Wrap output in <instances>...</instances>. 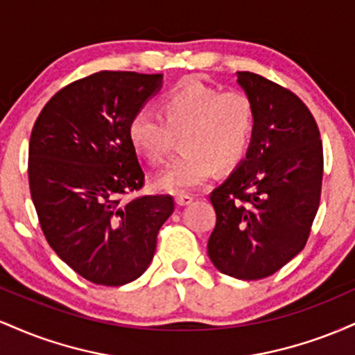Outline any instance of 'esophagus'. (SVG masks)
<instances>
[{
    "mask_svg": "<svg viewBox=\"0 0 355 355\" xmlns=\"http://www.w3.org/2000/svg\"><path fill=\"white\" fill-rule=\"evenodd\" d=\"M175 202H177L178 207H185V205H189V203L193 202V197L189 193H178L177 197H175Z\"/></svg>",
    "mask_w": 355,
    "mask_h": 355,
    "instance_id": "1",
    "label": "esophagus"
}]
</instances>
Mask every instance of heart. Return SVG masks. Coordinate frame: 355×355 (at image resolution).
<instances>
[{"mask_svg": "<svg viewBox=\"0 0 355 355\" xmlns=\"http://www.w3.org/2000/svg\"><path fill=\"white\" fill-rule=\"evenodd\" d=\"M160 116L141 108L128 121V140L138 155L158 165L180 135L183 152L157 177L172 193L197 189L217 172H229L245 158L255 132V105L242 89H225L185 78L160 100Z\"/></svg>", "mask_w": 355, "mask_h": 355, "instance_id": "b5f03b06", "label": "heart"}]
</instances>
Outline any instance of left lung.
I'll return each mask as SVG.
<instances>
[{"mask_svg": "<svg viewBox=\"0 0 355 355\" xmlns=\"http://www.w3.org/2000/svg\"><path fill=\"white\" fill-rule=\"evenodd\" d=\"M239 83L255 105V132L245 160L210 193L217 222L207 250L222 274L259 280L307 243L324 152L315 118L295 93L252 71H239Z\"/></svg>", "mask_w": 355, "mask_h": 355, "instance_id": "left-lung-1", "label": "left lung"}]
</instances>
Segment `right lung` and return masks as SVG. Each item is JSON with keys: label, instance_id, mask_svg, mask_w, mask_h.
Wrapping results in <instances>:
<instances>
[{"label": "right lung", "instance_id": "right-lung-1", "mask_svg": "<svg viewBox=\"0 0 355 355\" xmlns=\"http://www.w3.org/2000/svg\"><path fill=\"white\" fill-rule=\"evenodd\" d=\"M162 75L98 71L67 85L36 118L28 180L40 225L56 255L93 284L132 282L152 262L172 195H133L145 172L128 121Z\"/></svg>", "mask_w": 355, "mask_h": 355}]
</instances>
